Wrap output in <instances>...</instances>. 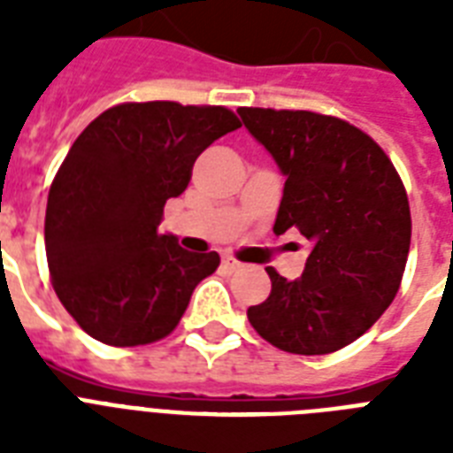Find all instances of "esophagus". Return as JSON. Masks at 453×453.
I'll use <instances>...</instances> for the list:
<instances>
[{
	"label": "esophagus",
	"mask_w": 453,
	"mask_h": 453,
	"mask_svg": "<svg viewBox=\"0 0 453 453\" xmlns=\"http://www.w3.org/2000/svg\"><path fill=\"white\" fill-rule=\"evenodd\" d=\"M220 268L226 270V273H237V270H242V263L234 261L233 256H223V261H220Z\"/></svg>",
	"instance_id": "34e87169"
}]
</instances>
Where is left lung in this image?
<instances>
[{
  "label": "left lung",
  "instance_id": "8db88e82",
  "mask_svg": "<svg viewBox=\"0 0 453 453\" xmlns=\"http://www.w3.org/2000/svg\"><path fill=\"white\" fill-rule=\"evenodd\" d=\"M282 171L275 233L310 242L298 280L268 268L270 296L247 310L268 343L326 355L359 338L400 289L411 213L397 171L365 131L308 110H237Z\"/></svg>",
  "mask_w": 453,
  "mask_h": 453
}]
</instances>
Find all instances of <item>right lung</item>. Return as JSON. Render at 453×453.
Here are the masks:
<instances>
[{
	"label": "right lung",
	"mask_w": 453,
	"mask_h": 453,
	"mask_svg": "<svg viewBox=\"0 0 453 453\" xmlns=\"http://www.w3.org/2000/svg\"><path fill=\"white\" fill-rule=\"evenodd\" d=\"M240 127L220 105L124 103L74 141L49 190L44 242L53 289L88 336L131 348L176 329L220 258L185 251L157 226L195 159Z\"/></svg>",
	"instance_id": "add662e5"
}]
</instances>
